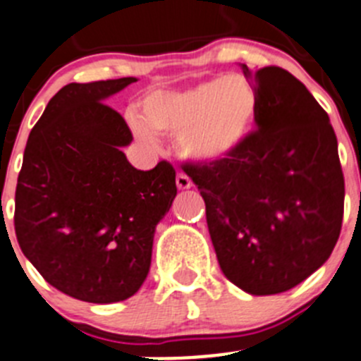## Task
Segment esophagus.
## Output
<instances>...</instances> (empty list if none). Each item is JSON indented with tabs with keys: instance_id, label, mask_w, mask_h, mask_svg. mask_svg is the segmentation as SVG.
I'll return each instance as SVG.
<instances>
[{
	"instance_id": "obj_1",
	"label": "esophagus",
	"mask_w": 361,
	"mask_h": 361,
	"mask_svg": "<svg viewBox=\"0 0 361 361\" xmlns=\"http://www.w3.org/2000/svg\"><path fill=\"white\" fill-rule=\"evenodd\" d=\"M175 183H177L178 190H190V188L193 186L191 178L184 173H177V177H175Z\"/></svg>"
}]
</instances>
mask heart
<instances>
[{
	"label": "heart",
	"mask_w": 361,
	"mask_h": 361,
	"mask_svg": "<svg viewBox=\"0 0 361 361\" xmlns=\"http://www.w3.org/2000/svg\"><path fill=\"white\" fill-rule=\"evenodd\" d=\"M257 91L245 77L227 75L183 91H155L141 104L143 121L132 120L141 141L177 135L178 154L195 163L229 157L245 143L257 118Z\"/></svg>",
	"instance_id": "obj_1"
}]
</instances>
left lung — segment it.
Listing matches in <instances>:
<instances>
[{
	"mask_svg": "<svg viewBox=\"0 0 361 361\" xmlns=\"http://www.w3.org/2000/svg\"><path fill=\"white\" fill-rule=\"evenodd\" d=\"M257 130L229 157L186 164L206 202L224 276L250 295L286 292L331 256L342 229L343 175L329 116L283 68L249 71Z\"/></svg>",
	"mask_w": 361,
	"mask_h": 361,
	"instance_id": "obj_1",
	"label": "left lung"
}]
</instances>
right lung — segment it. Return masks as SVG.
<instances>
[{"label":"right lung","instance_id":"add662e5","mask_svg":"<svg viewBox=\"0 0 361 361\" xmlns=\"http://www.w3.org/2000/svg\"><path fill=\"white\" fill-rule=\"evenodd\" d=\"M135 80L64 85L30 132L18 177L23 254L51 286L85 302H120L141 288L155 227L177 195L170 163L135 170L121 150L130 128L105 100Z\"/></svg>","mask_w":361,"mask_h":361}]
</instances>
